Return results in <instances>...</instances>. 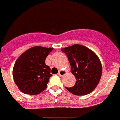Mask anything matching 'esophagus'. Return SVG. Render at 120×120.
<instances>
[{
  "mask_svg": "<svg viewBox=\"0 0 120 120\" xmlns=\"http://www.w3.org/2000/svg\"><path fill=\"white\" fill-rule=\"evenodd\" d=\"M67 71L65 70H60L59 72V76H61V77H62L64 76V75H66Z\"/></svg>",
  "mask_w": 120,
  "mask_h": 120,
  "instance_id": "esophagus-1",
  "label": "esophagus"
}]
</instances>
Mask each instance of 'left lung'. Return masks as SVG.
Wrapping results in <instances>:
<instances>
[{
	"label": "left lung",
	"mask_w": 120,
	"mask_h": 120,
	"mask_svg": "<svg viewBox=\"0 0 120 120\" xmlns=\"http://www.w3.org/2000/svg\"><path fill=\"white\" fill-rule=\"evenodd\" d=\"M67 55L71 65V71L76 79L73 87L67 90L76 96H84L94 91L102 74L100 60L95 53L80 44L61 49Z\"/></svg>",
	"instance_id": "1"
}]
</instances>
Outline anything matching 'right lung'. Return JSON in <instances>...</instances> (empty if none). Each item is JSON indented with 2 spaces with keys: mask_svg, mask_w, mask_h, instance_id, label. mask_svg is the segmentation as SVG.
<instances>
[{
  "mask_svg": "<svg viewBox=\"0 0 120 120\" xmlns=\"http://www.w3.org/2000/svg\"><path fill=\"white\" fill-rule=\"evenodd\" d=\"M53 50V48L35 46L18 58L14 65L12 76L15 83L22 93L37 95L47 88L52 75L45 60Z\"/></svg>",
  "mask_w": 120,
  "mask_h": 120,
  "instance_id": "1",
  "label": "right lung"
}]
</instances>
